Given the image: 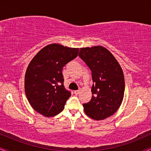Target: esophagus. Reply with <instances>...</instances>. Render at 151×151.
I'll list each match as a JSON object with an SVG mask.
<instances>
[{"label":"esophagus","instance_id":"1","mask_svg":"<svg viewBox=\"0 0 151 151\" xmlns=\"http://www.w3.org/2000/svg\"><path fill=\"white\" fill-rule=\"evenodd\" d=\"M80 91H81V90H75V91H74V93H75L76 95H78V94H79Z\"/></svg>","mask_w":151,"mask_h":151}]
</instances>
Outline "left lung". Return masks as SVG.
Wrapping results in <instances>:
<instances>
[{"instance_id": "8db88e82", "label": "left lung", "mask_w": 151, "mask_h": 151, "mask_svg": "<svg viewBox=\"0 0 151 151\" xmlns=\"http://www.w3.org/2000/svg\"><path fill=\"white\" fill-rule=\"evenodd\" d=\"M79 56L91 71L92 96L84 111L93 120L106 119L116 112L124 99V75L111 52L103 46L81 47Z\"/></svg>"}]
</instances>
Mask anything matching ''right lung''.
<instances>
[{"instance_id":"1","label":"right lung","mask_w":151,"mask_h":151,"mask_svg":"<svg viewBox=\"0 0 151 151\" xmlns=\"http://www.w3.org/2000/svg\"><path fill=\"white\" fill-rule=\"evenodd\" d=\"M79 48L50 44L36 54L25 75V91L32 109L44 116L51 117L65 108L71 93L63 85L62 68L77 58Z\"/></svg>"}]
</instances>
